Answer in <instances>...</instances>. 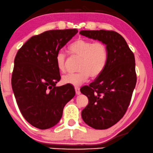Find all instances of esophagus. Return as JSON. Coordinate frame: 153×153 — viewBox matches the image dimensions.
Masks as SVG:
<instances>
[{"instance_id": "esophagus-1", "label": "esophagus", "mask_w": 153, "mask_h": 153, "mask_svg": "<svg viewBox=\"0 0 153 153\" xmlns=\"http://www.w3.org/2000/svg\"><path fill=\"white\" fill-rule=\"evenodd\" d=\"M75 93H76L77 95H79L80 94V88L78 87H75Z\"/></svg>"}]
</instances>
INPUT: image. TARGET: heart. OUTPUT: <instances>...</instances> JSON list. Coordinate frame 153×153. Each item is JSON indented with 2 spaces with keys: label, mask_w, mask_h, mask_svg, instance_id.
<instances>
[{
  "label": "heart",
  "mask_w": 153,
  "mask_h": 153,
  "mask_svg": "<svg viewBox=\"0 0 153 153\" xmlns=\"http://www.w3.org/2000/svg\"><path fill=\"white\" fill-rule=\"evenodd\" d=\"M71 53L80 57L78 73H68L63 75L62 81L65 84L78 87L85 82L90 76L97 78L103 72L108 60V50L105 44L84 39H79L69 46ZM65 53L59 51L56 57V63L61 72L65 71Z\"/></svg>",
  "instance_id": "obj_1"
}]
</instances>
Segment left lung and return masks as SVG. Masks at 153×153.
I'll use <instances>...</instances> for the list:
<instances>
[{
    "label": "left lung",
    "mask_w": 153,
    "mask_h": 153,
    "mask_svg": "<svg viewBox=\"0 0 153 153\" xmlns=\"http://www.w3.org/2000/svg\"><path fill=\"white\" fill-rule=\"evenodd\" d=\"M80 34L103 42L108 50L103 72L80 89L89 100L81 113L82 120L93 128H109L124 116L130 104L137 80L134 54L114 31L82 30Z\"/></svg>",
    "instance_id": "left-lung-1"
}]
</instances>
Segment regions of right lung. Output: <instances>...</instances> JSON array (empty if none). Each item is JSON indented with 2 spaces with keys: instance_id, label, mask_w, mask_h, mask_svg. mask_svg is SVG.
<instances>
[{
  "instance_id": "right-lung-1",
  "label": "right lung",
  "mask_w": 153,
  "mask_h": 153,
  "mask_svg": "<svg viewBox=\"0 0 153 153\" xmlns=\"http://www.w3.org/2000/svg\"><path fill=\"white\" fill-rule=\"evenodd\" d=\"M77 33L76 29L46 31L32 36L16 54L11 80L13 93L23 117L36 128L57 124L65 105L75 96L72 86H56L61 80L56 57Z\"/></svg>"
}]
</instances>
